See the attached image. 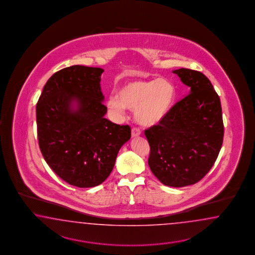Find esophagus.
Returning <instances> with one entry per match:
<instances>
[{"label":"esophagus","instance_id":"esophagus-1","mask_svg":"<svg viewBox=\"0 0 255 255\" xmlns=\"http://www.w3.org/2000/svg\"><path fill=\"white\" fill-rule=\"evenodd\" d=\"M141 133V130L139 129L138 127H133L131 128V136L132 137H135V136H138Z\"/></svg>","mask_w":255,"mask_h":255}]
</instances>
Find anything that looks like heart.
Listing matches in <instances>:
<instances>
[{
	"label": "heart",
	"mask_w": 255,
	"mask_h": 255,
	"mask_svg": "<svg viewBox=\"0 0 255 255\" xmlns=\"http://www.w3.org/2000/svg\"><path fill=\"white\" fill-rule=\"evenodd\" d=\"M119 97L110 96L108 108L119 116L125 108L135 111V119L143 126L161 124L168 115L175 99V88L166 79L134 81L124 86Z\"/></svg>",
	"instance_id": "obj_1"
}]
</instances>
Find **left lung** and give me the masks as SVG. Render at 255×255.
<instances>
[{"label":"left lung","mask_w":255,"mask_h":255,"mask_svg":"<svg viewBox=\"0 0 255 255\" xmlns=\"http://www.w3.org/2000/svg\"><path fill=\"white\" fill-rule=\"evenodd\" d=\"M190 87L161 124L145 130L148 165L162 184L184 187L204 178L217 160L224 140L220 97L209 78L195 70L173 71Z\"/></svg>","instance_id":"1"}]
</instances>
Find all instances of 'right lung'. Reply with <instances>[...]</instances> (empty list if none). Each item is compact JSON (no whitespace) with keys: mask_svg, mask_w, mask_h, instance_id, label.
Here are the masks:
<instances>
[{"mask_svg":"<svg viewBox=\"0 0 255 255\" xmlns=\"http://www.w3.org/2000/svg\"><path fill=\"white\" fill-rule=\"evenodd\" d=\"M104 70L73 65L56 72L36 106L40 150L49 167L69 183L90 188L104 182L120 148L131 137L129 125L105 118L101 75ZM77 103V109L71 105Z\"/></svg>","mask_w":255,"mask_h":255,"instance_id":"1","label":"right lung"}]
</instances>
